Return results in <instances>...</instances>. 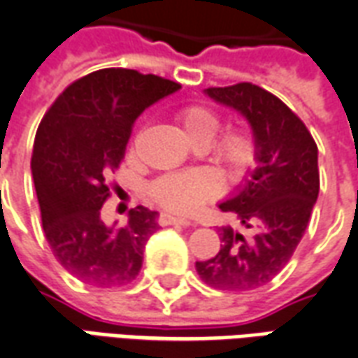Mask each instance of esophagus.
Instances as JSON below:
<instances>
[{
	"label": "esophagus",
	"instance_id": "34e87169",
	"mask_svg": "<svg viewBox=\"0 0 358 358\" xmlns=\"http://www.w3.org/2000/svg\"><path fill=\"white\" fill-rule=\"evenodd\" d=\"M159 226H192V222L186 218H178V216H172L169 213H161L157 218Z\"/></svg>",
	"mask_w": 358,
	"mask_h": 358
}]
</instances>
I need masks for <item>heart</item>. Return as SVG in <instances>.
I'll use <instances>...</instances> for the list:
<instances>
[{"instance_id": "obj_1", "label": "heart", "mask_w": 358, "mask_h": 358, "mask_svg": "<svg viewBox=\"0 0 358 358\" xmlns=\"http://www.w3.org/2000/svg\"><path fill=\"white\" fill-rule=\"evenodd\" d=\"M178 129L189 144L206 148L214 165L229 178H241L254 163L256 144L245 129L220 131V115L208 106L192 104L174 115ZM218 193V182L205 171L165 174L150 186V195L171 213L189 214Z\"/></svg>"}]
</instances>
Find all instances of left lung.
I'll return each instance as SVG.
<instances>
[{
	"label": "left lung",
	"mask_w": 358,
	"mask_h": 358,
	"mask_svg": "<svg viewBox=\"0 0 358 358\" xmlns=\"http://www.w3.org/2000/svg\"><path fill=\"white\" fill-rule=\"evenodd\" d=\"M250 123L256 169L237 193L220 203L250 231L220 229L218 254L195 264L201 280L218 290H254L287 266L306 233L319 197L317 144L282 100L252 83L205 89Z\"/></svg>",
	"instance_id": "1"
}]
</instances>
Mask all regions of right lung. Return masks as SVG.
<instances>
[{
  "mask_svg": "<svg viewBox=\"0 0 358 358\" xmlns=\"http://www.w3.org/2000/svg\"><path fill=\"white\" fill-rule=\"evenodd\" d=\"M180 89L153 73L104 68L68 85L36 132L31 176L47 243L60 266L87 285L123 287L136 279L157 213L129 210L127 226H106L100 208L132 125L145 108Z\"/></svg>",
  "mask_w": 358,
  "mask_h": 358,
  "instance_id": "obj_1",
  "label": "right lung"
}]
</instances>
